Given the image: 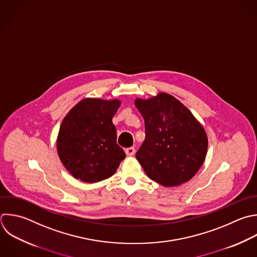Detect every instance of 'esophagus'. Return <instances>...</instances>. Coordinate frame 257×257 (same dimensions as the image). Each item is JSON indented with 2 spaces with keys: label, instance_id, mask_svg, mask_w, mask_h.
Here are the masks:
<instances>
[{
  "label": "esophagus",
  "instance_id": "1",
  "mask_svg": "<svg viewBox=\"0 0 257 257\" xmlns=\"http://www.w3.org/2000/svg\"><path fill=\"white\" fill-rule=\"evenodd\" d=\"M125 154H126V156L132 157V156H134L136 154V149L134 147L127 148V149H125Z\"/></svg>",
  "mask_w": 257,
  "mask_h": 257
}]
</instances>
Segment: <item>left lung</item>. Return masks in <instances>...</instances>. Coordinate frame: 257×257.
<instances>
[{"label": "left lung", "mask_w": 257, "mask_h": 257, "mask_svg": "<svg viewBox=\"0 0 257 257\" xmlns=\"http://www.w3.org/2000/svg\"><path fill=\"white\" fill-rule=\"evenodd\" d=\"M146 138L136 158L153 181L179 186L191 180L205 161L207 135L192 112L168 93L136 99Z\"/></svg>", "instance_id": "obj_1"}]
</instances>
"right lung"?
I'll list each match as a JSON object with an SVG mask.
<instances>
[{
  "mask_svg": "<svg viewBox=\"0 0 257 257\" xmlns=\"http://www.w3.org/2000/svg\"><path fill=\"white\" fill-rule=\"evenodd\" d=\"M120 105L117 99L85 98L64 117L57 151L66 170L76 179L95 183L111 177L125 158L116 144L112 117Z\"/></svg>",
  "mask_w": 257,
  "mask_h": 257,
  "instance_id": "1",
  "label": "right lung"
}]
</instances>
